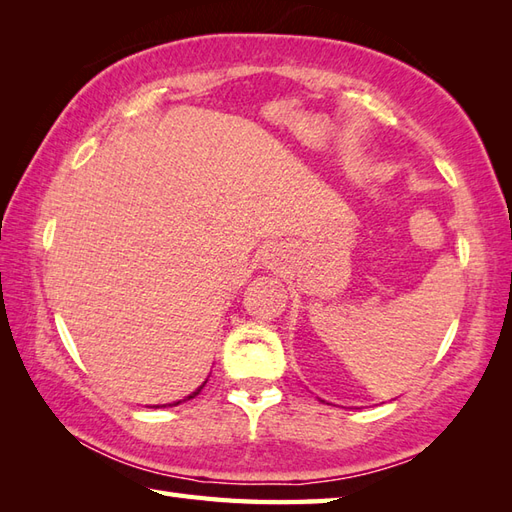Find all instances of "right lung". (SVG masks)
I'll return each instance as SVG.
<instances>
[{"mask_svg":"<svg viewBox=\"0 0 512 512\" xmlns=\"http://www.w3.org/2000/svg\"><path fill=\"white\" fill-rule=\"evenodd\" d=\"M204 385H206V383H202V385H200L198 389H195V391H193V394H191V396H187V398H184V400H191V398H195V396H198V394H200V391H202V387H204ZM176 405H180V402H176ZM169 407H171V405H169Z\"/></svg>","mask_w":512,"mask_h":512,"instance_id":"add662e5","label":"right lung"}]
</instances>
